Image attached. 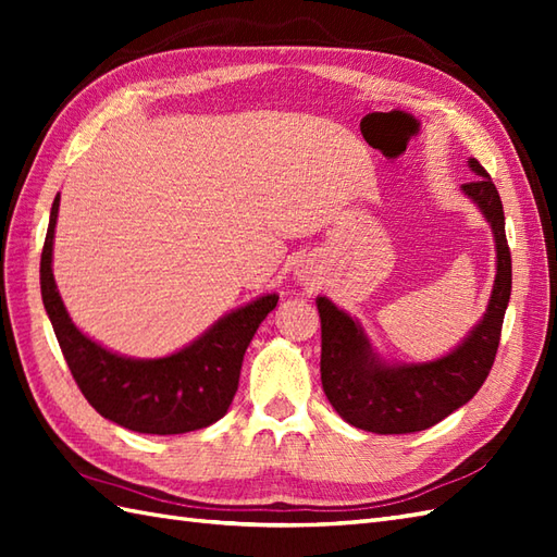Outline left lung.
I'll list each match as a JSON object with an SVG mask.
<instances>
[{"label":"left lung","instance_id":"left-lung-1","mask_svg":"<svg viewBox=\"0 0 557 557\" xmlns=\"http://www.w3.org/2000/svg\"><path fill=\"white\" fill-rule=\"evenodd\" d=\"M469 168L476 182L461 184L491 222L498 251V275L483 321L443 359L429 363H385L371 349L369 337L345 311L318 297L321 313V381L342 419L361 431L399 435L425 431L449 417L479 393L491 373L500 345V330L512 292V256L505 236V212L498 188L479 160Z\"/></svg>","mask_w":557,"mask_h":557}]
</instances>
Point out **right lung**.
I'll return each instance as SVG.
<instances>
[{"label":"right lung","instance_id":"add662e5","mask_svg":"<svg viewBox=\"0 0 557 557\" xmlns=\"http://www.w3.org/2000/svg\"><path fill=\"white\" fill-rule=\"evenodd\" d=\"M59 196L52 203L40 256V292L59 347L78 389L100 417L128 431L176 435L206 429L227 413L246 347L258 325L277 306V294H265L242 306L206 330L172 357L132 359L108 351L71 323L52 275V244Z\"/></svg>","mask_w":557,"mask_h":557}]
</instances>
